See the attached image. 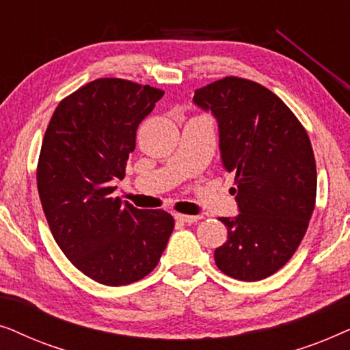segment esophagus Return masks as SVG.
<instances>
[{"mask_svg":"<svg viewBox=\"0 0 350 350\" xmlns=\"http://www.w3.org/2000/svg\"><path fill=\"white\" fill-rule=\"evenodd\" d=\"M175 218L178 219V221H183V223H196V221H199L200 218L202 217H193V215H183V213H176L175 215Z\"/></svg>","mask_w":350,"mask_h":350,"instance_id":"obj_1","label":"esophagus"}]
</instances>
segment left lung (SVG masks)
I'll return each mask as SVG.
<instances>
[{
    "mask_svg": "<svg viewBox=\"0 0 350 350\" xmlns=\"http://www.w3.org/2000/svg\"><path fill=\"white\" fill-rule=\"evenodd\" d=\"M194 103L217 118L241 212L219 218L228 241L215 250V262L232 279H266L295 255L315 207L317 169L308 132L274 92L237 76L198 89Z\"/></svg>",
    "mask_w": 350,
    "mask_h": 350,
    "instance_id": "1",
    "label": "left lung"
}]
</instances>
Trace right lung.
Instances as JSON below:
<instances>
[{
    "instance_id": "obj_1",
    "label": "right lung",
    "mask_w": 350,
    "mask_h": 350,
    "mask_svg": "<svg viewBox=\"0 0 350 350\" xmlns=\"http://www.w3.org/2000/svg\"><path fill=\"white\" fill-rule=\"evenodd\" d=\"M164 90L100 78L65 97L42 138L36 181L57 245L76 269L109 286L137 282L157 266L175 221L113 198L137 129Z\"/></svg>"
}]
</instances>
